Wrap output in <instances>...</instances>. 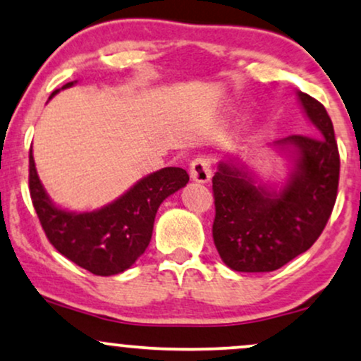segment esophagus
I'll use <instances>...</instances> for the list:
<instances>
[{
    "instance_id": "obj_1",
    "label": "esophagus",
    "mask_w": 361,
    "mask_h": 361,
    "mask_svg": "<svg viewBox=\"0 0 361 361\" xmlns=\"http://www.w3.org/2000/svg\"><path fill=\"white\" fill-rule=\"evenodd\" d=\"M189 173L190 179L195 182H201V184H206L211 179L212 176V167H211V160L207 157H197L190 162L189 167Z\"/></svg>"
}]
</instances>
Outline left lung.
<instances>
[{"label":"left lung","mask_w":361,"mask_h":361,"mask_svg":"<svg viewBox=\"0 0 361 361\" xmlns=\"http://www.w3.org/2000/svg\"><path fill=\"white\" fill-rule=\"evenodd\" d=\"M317 135H289L279 145L298 149L296 171L279 194L252 184L246 172L219 164L212 177V238L222 261L241 273L279 269L308 251L323 233L338 195L340 152L326 109L300 92Z\"/></svg>","instance_id":"obj_1"}]
</instances>
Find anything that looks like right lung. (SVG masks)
<instances>
[{
  "label": "right lung",
  "instance_id": "add662e5",
  "mask_svg": "<svg viewBox=\"0 0 361 361\" xmlns=\"http://www.w3.org/2000/svg\"><path fill=\"white\" fill-rule=\"evenodd\" d=\"M72 85L70 82L63 88ZM28 182L31 202L51 246L80 268L97 276H112L128 269L144 255L159 206L184 188L189 176L180 167L160 169L137 182L115 202L83 214L53 206L38 179L31 149Z\"/></svg>",
  "mask_w": 361,
  "mask_h": 361
}]
</instances>
